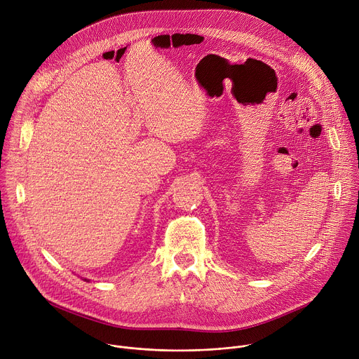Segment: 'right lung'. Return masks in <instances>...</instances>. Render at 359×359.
Returning <instances> with one entry per match:
<instances>
[{"mask_svg":"<svg viewBox=\"0 0 359 359\" xmlns=\"http://www.w3.org/2000/svg\"><path fill=\"white\" fill-rule=\"evenodd\" d=\"M84 280H87V279H84Z\"/></svg>","mask_w":359,"mask_h":359,"instance_id":"right-lung-1","label":"right lung"}]
</instances>
